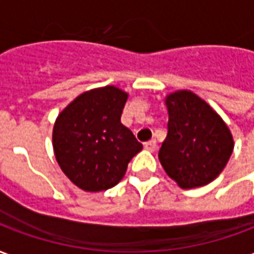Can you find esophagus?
I'll use <instances>...</instances> for the list:
<instances>
[{"instance_id": "1", "label": "esophagus", "mask_w": 254, "mask_h": 254, "mask_svg": "<svg viewBox=\"0 0 254 254\" xmlns=\"http://www.w3.org/2000/svg\"><path fill=\"white\" fill-rule=\"evenodd\" d=\"M144 148L148 149V151H155L156 149V140H149V141H147V143L144 144Z\"/></svg>"}]
</instances>
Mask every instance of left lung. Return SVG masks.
I'll return each mask as SVG.
<instances>
[{
	"mask_svg": "<svg viewBox=\"0 0 254 254\" xmlns=\"http://www.w3.org/2000/svg\"><path fill=\"white\" fill-rule=\"evenodd\" d=\"M167 137L159 160L167 176L184 189L207 185L222 173L234 141L222 118L190 91L167 96Z\"/></svg>",
	"mask_w": 254,
	"mask_h": 254,
	"instance_id": "1",
	"label": "left lung"
}]
</instances>
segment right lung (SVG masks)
Segmentation results:
<instances>
[{
	"instance_id": "obj_1",
	"label": "right lung",
	"mask_w": 254,
	"mask_h": 254,
	"mask_svg": "<svg viewBox=\"0 0 254 254\" xmlns=\"http://www.w3.org/2000/svg\"><path fill=\"white\" fill-rule=\"evenodd\" d=\"M127 94L113 85L84 92L58 116L53 147L70 181L87 191L116 187L127 163L143 149L121 124Z\"/></svg>"
}]
</instances>
